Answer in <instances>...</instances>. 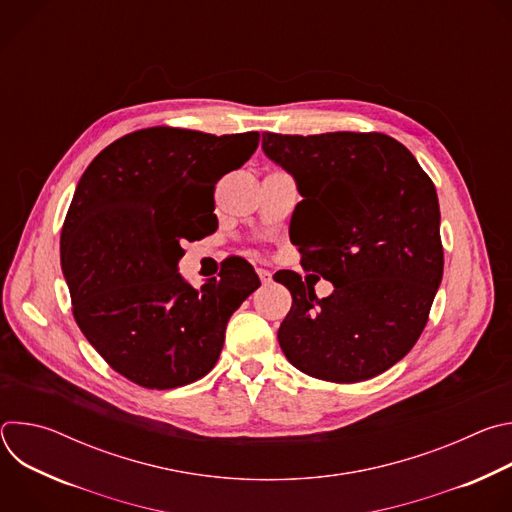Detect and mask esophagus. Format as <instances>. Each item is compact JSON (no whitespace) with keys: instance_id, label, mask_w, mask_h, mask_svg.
<instances>
[{"instance_id":"34e87169","label":"esophagus","mask_w":512,"mask_h":512,"mask_svg":"<svg viewBox=\"0 0 512 512\" xmlns=\"http://www.w3.org/2000/svg\"><path fill=\"white\" fill-rule=\"evenodd\" d=\"M257 275H259V279H261V283H263V285L271 283V271H269V269L259 267V269H257Z\"/></svg>"}]
</instances>
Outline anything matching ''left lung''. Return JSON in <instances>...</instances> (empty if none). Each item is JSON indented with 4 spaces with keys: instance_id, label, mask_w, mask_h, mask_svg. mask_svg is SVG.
Returning a JSON list of instances; mask_svg holds the SVG:
<instances>
[{
    "instance_id": "8db88e82",
    "label": "left lung",
    "mask_w": 512,
    "mask_h": 512,
    "mask_svg": "<svg viewBox=\"0 0 512 512\" xmlns=\"http://www.w3.org/2000/svg\"><path fill=\"white\" fill-rule=\"evenodd\" d=\"M261 148L304 198L296 235L302 261L334 285L320 300L298 273L277 275L294 298L277 332L285 358L332 383L385 373L417 342L442 283L433 182L385 133L265 131Z\"/></svg>"
}]
</instances>
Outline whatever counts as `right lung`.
Masks as SVG:
<instances>
[{"instance_id": "right-lung-1", "label": "right lung", "mask_w": 512, "mask_h": 512, "mask_svg": "<svg viewBox=\"0 0 512 512\" xmlns=\"http://www.w3.org/2000/svg\"><path fill=\"white\" fill-rule=\"evenodd\" d=\"M259 133L150 127L113 141L89 164L60 235L72 314L125 379L174 389L202 379L227 322L261 285L247 261L200 289L180 273L182 243L216 225L214 184L257 150Z\"/></svg>"}]
</instances>
